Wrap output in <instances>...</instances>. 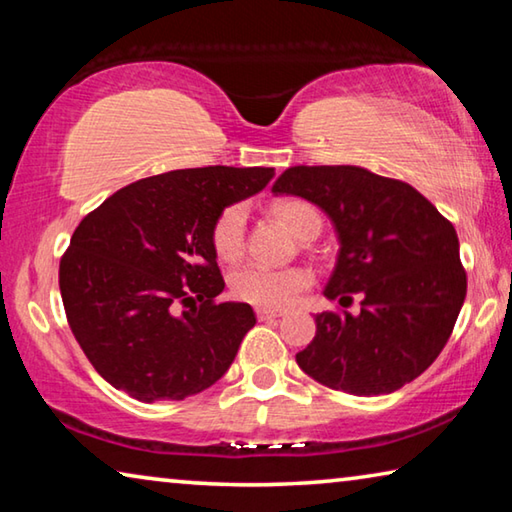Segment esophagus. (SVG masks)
Returning <instances> with one entry per match:
<instances>
[{"label":"esophagus","instance_id":"1","mask_svg":"<svg viewBox=\"0 0 512 512\" xmlns=\"http://www.w3.org/2000/svg\"><path fill=\"white\" fill-rule=\"evenodd\" d=\"M257 320H275V318H280L282 316V311H275V309H264V307H259L257 311Z\"/></svg>","mask_w":512,"mask_h":512}]
</instances>
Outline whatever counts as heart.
Masks as SVG:
<instances>
[{"label": "heart", "instance_id": "obj_1", "mask_svg": "<svg viewBox=\"0 0 512 512\" xmlns=\"http://www.w3.org/2000/svg\"><path fill=\"white\" fill-rule=\"evenodd\" d=\"M273 214L293 235L305 239L311 230L320 232V214L309 203L284 201L273 207ZM214 253L223 262H237L246 248V207L230 205L219 214L212 228ZM311 284V273L302 266L273 268L264 264H246L230 277L232 296L255 307L277 309L305 291Z\"/></svg>", "mask_w": 512, "mask_h": 512}]
</instances>
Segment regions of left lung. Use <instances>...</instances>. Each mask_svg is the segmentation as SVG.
<instances>
[{
    "label": "left lung",
    "instance_id": "obj_1",
    "mask_svg": "<svg viewBox=\"0 0 512 512\" xmlns=\"http://www.w3.org/2000/svg\"><path fill=\"white\" fill-rule=\"evenodd\" d=\"M275 196L318 205L339 239L323 296L359 314L316 316V336L296 354L318 384L350 395L393 393L427 370L452 334L467 277L458 237L418 189L354 164L289 167Z\"/></svg>",
    "mask_w": 512,
    "mask_h": 512
}]
</instances>
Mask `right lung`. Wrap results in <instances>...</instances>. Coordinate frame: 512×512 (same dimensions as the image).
<instances>
[{
    "label": "right lung",
    "mask_w": 512,
    "mask_h": 512,
    "mask_svg": "<svg viewBox=\"0 0 512 512\" xmlns=\"http://www.w3.org/2000/svg\"><path fill=\"white\" fill-rule=\"evenodd\" d=\"M273 176V167L160 173L119 189L79 223L60 259V296L108 384L140 402L185 400L228 372L257 318L246 302H214L225 282L212 228Z\"/></svg>",
    "instance_id": "add662e5"
}]
</instances>
